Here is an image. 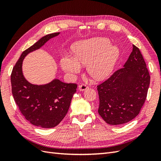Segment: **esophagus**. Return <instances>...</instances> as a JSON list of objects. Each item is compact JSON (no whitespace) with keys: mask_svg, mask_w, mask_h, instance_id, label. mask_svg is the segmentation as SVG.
Returning a JSON list of instances; mask_svg holds the SVG:
<instances>
[{"mask_svg":"<svg viewBox=\"0 0 161 161\" xmlns=\"http://www.w3.org/2000/svg\"><path fill=\"white\" fill-rule=\"evenodd\" d=\"M89 89V86H86V85L85 84H82L80 85H79V90L80 91H85L86 89Z\"/></svg>","mask_w":161,"mask_h":161,"instance_id":"obj_1","label":"esophagus"}]
</instances>
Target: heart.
Masks as SVG:
<instances>
[{
  "instance_id": "b5f03b06",
  "label": "heart",
  "mask_w": 161,
  "mask_h": 161,
  "mask_svg": "<svg viewBox=\"0 0 161 161\" xmlns=\"http://www.w3.org/2000/svg\"><path fill=\"white\" fill-rule=\"evenodd\" d=\"M111 45L108 39L102 37L78 42L72 47L73 57L62 56L60 66L64 72L76 74L81 70L80 65H86L87 72L92 78L104 79L114 70L119 56V48Z\"/></svg>"
}]
</instances>
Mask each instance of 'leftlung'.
Instances as JSON below:
<instances>
[{"label": "left lung", "mask_w": 161, "mask_h": 161, "mask_svg": "<svg viewBox=\"0 0 161 161\" xmlns=\"http://www.w3.org/2000/svg\"><path fill=\"white\" fill-rule=\"evenodd\" d=\"M150 76L139 48L133 50L124 67L97 86L98 113L107 124L121 125L137 116L147 99Z\"/></svg>", "instance_id": "obj_1"}]
</instances>
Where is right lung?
Instances as JSON below:
<instances>
[{"instance_id":"right-lung-1","label":"right lung","mask_w":161,"mask_h":161,"mask_svg":"<svg viewBox=\"0 0 161 161\" xmlns=\"http://www.w3.org/2000/svg\"><path fill=\"white\" fill-rule=\"evenodd\" d=\"M59 34L58 32L43 36L24 51L13 67L11 76L12 93L19 110L31 124L43 128L55 127L64 119L77 85L65 83L57 79L45 85L31 84L23 75V61L28 53L40 49Z\"/></svg>"}]
</instances>
